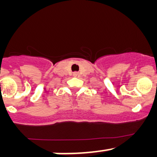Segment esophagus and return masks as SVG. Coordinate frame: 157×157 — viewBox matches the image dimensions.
Listing matches in <instances>:
<instances>
[{
	"label": "esophagus",
	"instance_id": "esophagus-1",
	"mask_svg": "<svg viewBox=\"0 0 157 157\" xmlns=\"http://www.w3.org/2000/svg\"><path fill=\"white\" fill-rule=\"evenodd\" d=\"M73 75H74V77H80V74H79L78 72H74Z\"/></svg>",
	"mask_w": 157,
	"mask_h": 157
}]
</instances>
